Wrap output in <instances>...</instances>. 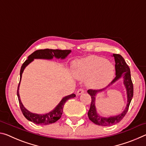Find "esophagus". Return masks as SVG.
<instances>
[{
	"mask_svg": "<svg viewBox=\"0 0 146 146\" xmlns=\"http://www.w3.org/2000/svg\"><path fill=\"white\" fill-rule=\"evenodd\" d=\"M84 93V91L82 89H79L77 90V92H76V95H80Z\"/></svg>",
	"mask_w": 146,
	"mask_h": 146,
	"instance_id": "obj_1",
	"label": "esophagus"
}]
</instances>
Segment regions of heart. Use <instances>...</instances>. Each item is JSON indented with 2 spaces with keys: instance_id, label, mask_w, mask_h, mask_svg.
Instances as JSON below:
<instances>
[{
  "instance_id": "1",
  "label": "heart",
  "mask_w": 146,
  "mask_h": 146,
  "mask_svg": "<svg viewBox=\"0 0 146 146\" xmlns=\"http://www.w3.org/2000/svg\"><path fill=\"white\" fill-rule=\"evenodd\" d=\"M73 73L79 80L87 79L89 88L101 89L111 82L115 75V66L105 58L90 56L74 62Z\"/></svg>"
}]
</instances>
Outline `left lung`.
Segmentation results:
<instances>
[{
	"label": "left lung",
	"mask_w": 146,
	"mask_h": 146,
	"mask_svg": "<svg viewBox=\"0 0 146 146\" xmlns=\"http://www.w3.org/2000/svg\"><path fill=\"white\" fill-rule=\"evenodd\" d=\"M112 56L115 58V71L116 76L113 79L111 84H110L107 87L100 90H88V93L91 97V103L90 109L88 113V115L91 122L95 123V124L102 126H110V125H115L120 122V121L124 117V116L127 112L131 101L132 100L133 96V85L132 83L131 78L130 69L129 66L127 65L126 62L123 58L118 54H113ZM122 80L123 84L125 86L127 94V104L126 108L123 111L117 115L110 116V117H105L100 116L97 111L96 108L95 102L96 95L98 93L104 91L110 86L114 84L117 81Z\"/></svg>",
	"instance_id": "obj_1"
}]
</instances>
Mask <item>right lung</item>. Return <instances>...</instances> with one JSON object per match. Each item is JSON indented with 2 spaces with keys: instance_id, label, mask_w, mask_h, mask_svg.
<instances>
[{
  "instance_id": "add662e5",
  "label": "right lung",
  "mask_w": 146,
  "mask_h": 146,
  "mask_svg": "<svg viewBox=\"0 0 146 146\" xmlns=\"http://www.w3.org/2000/svg\"><path fill=\"white\" fill-rule=\"evenodd\" d=\"M71 53V50H59V49H39L31 54L28 59L24 62L22 66L21 71H20V82L19 84L18 89H17V97H18L20 107L23 115L29 121H31L35 124L38 125H49L50 123H53L56 122L58 119H60L63 112V108L66 102L69 99L73 98L76 97L75 94H71L70 95H67L64 97L60 102H59L57 106L49 111L45 114H37L29 111L24 107L23 104L22 103L21 97L19 95V86L21 84L22 75L24 72V70L28 66L29 64L34 60V59H45V60H52L53 58L56 59H60L64 60Z\"/></svg>"
}]
</instances>
